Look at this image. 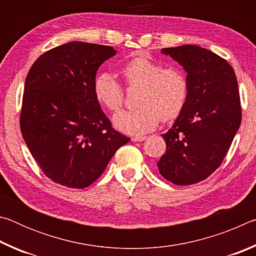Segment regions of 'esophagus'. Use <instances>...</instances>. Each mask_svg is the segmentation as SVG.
<instances>
[{
	"label": "esophagus",
	"mask_w": 256,
	"mask_h": 256,
	"mask_svg": "<svg viewBox=\"0 0 256 256\" xmlns=\"http://www.w3.org/2000/svg\"><path fill=\"white\" fill-rule=\"evenodd\" d=\"M146 136H136L132 138V141L133 142H138V141H144V140H146Z\"/></svg>",
	"instance_id": "obj_1"
}]
</instances>
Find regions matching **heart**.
<instances>
[{
  "mask_svg": "<svg viewBox=\"0 0 256 256\" xmlns=\"http://www.w3.org/2000/svg\"><path fill=\"white\" fill-rule=\"evenodd\" d=\"M128 86L140 92L138 108L114 116V124L120 131L142 134L154 130L160 120L168 122L178 118L188 97V81L176 66H166L146 56H136L120 68ZM98 102L110 112H118L124 104V90L110 73H100L94 82Z\"/></svg>",
  "mask_w": 256,
  "mask_h": 256,
  "instance_id": "obj_1",
  "label": "heart"
}]
</instances>
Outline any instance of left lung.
I'll use <instances>...</instances> for the list:
<instances>
[{
  "mask_svg": "<svg viewBox=\"0 0 256 256\" xmlns=\"http://www.w3.org/2000/svg\"><path fill=\"white\" fill-rule=\"evenodd\" d=\"M188 73V97L170 131L159 172L176 185L206 180L222 164L242 122L234 68L214 52L196 45L162 48Z\"/></svg>",
  "mask_w": 256,
  "mask_h": 256,
  "instance_id": "left-lung-1",
  "label": "left lung"
}]
</instances>
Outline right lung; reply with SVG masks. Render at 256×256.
<instances>
[{
    "label": "right lung",
    "instance_id": "right-lung-1",
    "mask_svg": "<svg viewBox=\"0 0 256 256\" xmlns=\"http://www.w3.org/2000/svg\"><path fill=\"white\" fill-rule=\"evenodd\" d=\"M110 46L71 42L40 55L24 82L20 128L30 154L54 183L84 188L130 138L112 128L94 97Z\"/></svg>",
    "mask_w": 256,
    "mask_h": 256
}]
</instances>
